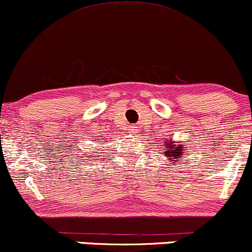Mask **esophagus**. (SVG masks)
<instances>
[{
  "label": "esophagus",
  "mask_w": 252,
  "mask_h": 252,
  "mask_svg": "<svg viewBox=\"0 0 252 252\" xmlns=\"http://www.w3.org/2000/svg\"><path fill=\"white\" fill-rule=\"evenodd\" d=\"M131 131L133 132V133H135L138 131V127L137 126H131Z\"/></svg>",
  "instance_id": "obj_1"
}]
</instances>
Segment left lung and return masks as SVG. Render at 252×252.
I'll use <instances>...</instances> for the list:
<instances>
[{
	"instance_id": "obj_1",
	"label": "left lung",
	"mask_w": 252,
	"mask_h": 252,
	"mask_svg": "<svg viewBox=\"0 0 252 252\" xmlns=\"http://www.w3.org/2000/svg\"><path fill=\"white\" fill-rule=\"evenodd\" d=\"M168 145L167 146L170 147V150L167 151L166 153H165V156H170V157H173V158H171V159H177V158H179L180 156H182V151H183V149L180 146H182V145H174V143H172V141H171V143H167ZM173 146H179V148H177V149H171L170 147H173Z\"/></svg>"
}]
</instances>
